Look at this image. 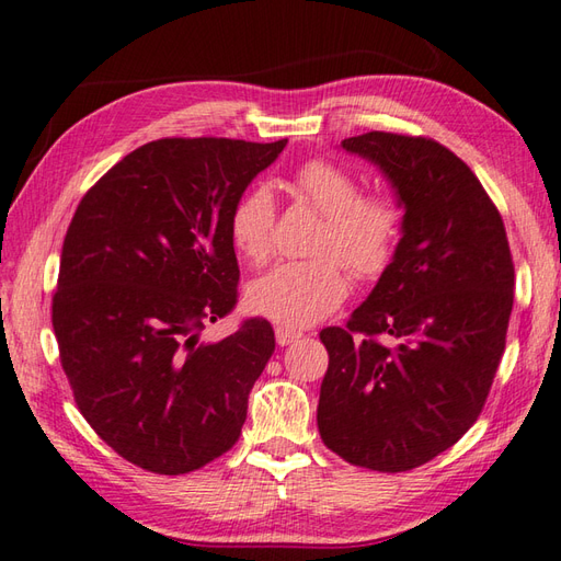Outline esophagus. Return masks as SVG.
Instances as JSON below:
<instances>
[{
    "label": "esophagus",
    "instance_id": "34e87169",
    "mask_svg": "<svg viewBox=\"0 0 561 561\" xmlns=\"http://www.w3.org/2000/svg\"><path fill=\"white\" fill-rule=\"evenodd\" d=\"M297 339H302V333H300V331L283 329V327H278V329H276V341H278V345H290V343H295Z\"/></svg>",
    "mask_w": 561,
    "mask_h": 561
}]
</instances>
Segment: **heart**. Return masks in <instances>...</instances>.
Returning <instances> with one entry per match:
<instances>
[{"label":"heart","mask_w":561,"mask_h":561,"mask_svg":"<svg viewBox=\"0 0 561 561\" xmlns=\"http://www.w3.org/2000/svg\"><path fill=\"white\" fill-rule=\"evenodd\" d=\"M295 190L323 216L309 261H288L249 285L252 312L302 329L329 317L347 297V276L375 280L389 268L401 234V210L389 194H359L353 172L312 158L297 168ZM230 240L252 264H266L276 247V204L266 186H252L230 210Z\"/></svg>","instance_id":"heart-1"}]
</instances>
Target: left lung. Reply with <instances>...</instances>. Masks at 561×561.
I'll return each mask as SVG.
<instances>
[{
  "instance_id": "left-lung-1",
  "label": "left lung",
  "mask_w": 561,
  "mask_h": 561,
  "mask_svg": "<svg viewBox=\"0 0 561 561\" xmlns=\"http://www.w3.org/2000/svg\"><path fill=\"white\" fill-rule=\"evenodd\" d=\"M341 146L381 168L405 216L375 290L343 329L319 333L329 369L317 425L347 463L403 472L482 413L514 307L512 249L476 172L439 141L367 131Z\"/></svg>"
}]
</instances>
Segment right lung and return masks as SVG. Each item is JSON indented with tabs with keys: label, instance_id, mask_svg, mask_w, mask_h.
Wrapping results in <instances>:
<instances>
[{
	"label": "right lung",
	"instance_id": "1",
	"mask_svg": "<svg viewBox=\"0 0 561 561\" xmlns=\"http://www.w3.org/2000/svg\"><path fill=\"white\" fill-rule=\"evenodd\" d=\"M288 139H158L124 156L73 214L59 259L53 329L81 415L124 460L182 476L230 451L247 398L276 351L238 305L230 210Z\"/></svg>",
	"mask_w": 561,
	"mask_h": 561
}]
</instances>
